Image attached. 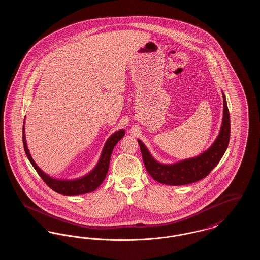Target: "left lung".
I'll list each match as a JSON object with an SVG mask.
<instances>
[{"instance_id":"8db88e82","label":"left lung","mask_w":260,"mask_h":260,"mask_svg":"<svg viewBox=\"0 0 260 260\" xmlns=\"http://www.w3.org/2000/svg\"><path fill=\"white\" fill-rule=\"evenodd\" d=\"M223 120L219 136L206 152L196 158L173 165H161L155 161L145 145L138 139L142 158L149 174L158 182L167 185H186L205 178L221 160L230 138V115L223 94Z\"/></svg>"}]
</instances>
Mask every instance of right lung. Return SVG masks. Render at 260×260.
Here are the masks:
<instances>
[{
  "mask_svg": "<svg viewBox=\"0 0 260 260\" xmlns=\"http://www.w3.org/2000/svg\"><path fill=\"white\" fill-rule=\"evenodd\" d=\"M124 136V131H123V129L113 134L109 137V139L107 140V142L105 143V146H104L103 151H102L100 160H99L98 166L95 167V169L86 176H84L80 179L70 180V181L53 179V178L50 177L49 175H47L46 173H43L39 169L36 162L33 161V159H32V157L29 153V150L27 148L26 139H25L24 128H23V136H22L23 138L22 139H23V146H24L26 156L29 159L30 162L32 164V166L34 167V169L36 170L38 174L44 180V182L49 186L50 189H52L53 191H55L58 194L67 195V196H73V195H82V194H87L89 192H92L99 186H100L102 181L104 180V178L106 177V174L108 173L112 151L115 147V145L118 143V141Z\"/></svg>",
  "mask_w": 260,
  "mask_h": 260,
  "instance_id": "obj_1",
  "label": "right lung"
}]
</instances>
